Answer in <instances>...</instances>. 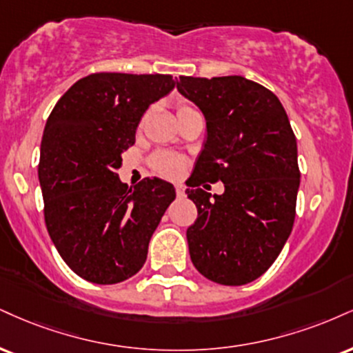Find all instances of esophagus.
I'll return each mask as SVG.
<instances>
[{
    "label": "esophagus",
    "mask_w": 353,
    "mask_h": 353,
    "mask_svg": "<svg viewBox=\"0 0 353 353\" xmlns=\"http://www.w3.org/2000/svg\"><path fill=\"white\" fill-rule=\"evenodd\" d=\"M176 194H177V197H184L185 195L184 184H176Z\"/></svg>",
    "instance_id": "esophagus-1"
}]
</instances>
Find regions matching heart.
I'll return each mask as SVG.
<instances>
[{
  "label": "heart",
  "mask_w": 353,
  "mask_h": 353,
  "mask_svg": "<svg viewBox=\"0 0 353 353\" xmlns=\"http://www.w3.org/2000/svg\"><path fill=\"white\" fill-rule=\"evenodd\" d=\"M190 110H195L188 103H179L177 105V117L182 113H188ZM151 165L156 172L165 177H176L179 176L182 168H184V159L181 156L174 154V152L168 151H159L156 152L151 158Z\"/></svg>",
  "instance_id": "1"
}]
</instances>
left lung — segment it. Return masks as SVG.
<instances>
[{"label": "left lung", "mask_w": 353, "mask_h": 353, "mask_svg": "<svg viewBox=\"0 0 353 353\" xmlns=\"http://www.w3.org/2000/svg\"><path fill=\"white\" fill-rule=\"evenodd\" d=\"M176 85L207 121L185 190L199 214L188 228L190 260L214 283H252L273 265L294 223L301 172L290 118L273 92L240 75L179 77ZM205 180H222L225 192L210 199L200 189Z\"/></svg>", "instance_id": "left-lung-1"}]
</instances>
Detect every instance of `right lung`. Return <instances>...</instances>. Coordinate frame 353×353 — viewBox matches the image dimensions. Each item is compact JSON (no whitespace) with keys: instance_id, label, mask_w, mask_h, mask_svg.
I'll return each mask as SVG.
<instances>
[{"instance_id":"right-lung-1","label":"right lung","mask_w":353,"mask_h":353,"mask_svg":"<svg viewBox=\"0 0 353 353\" xmlns=\"http://www.w3.org/2000/svg\"><path fill=\"white\" fill-rule=\"evenodd\" d=\"M174 85L172 75L99 72L72 85L49 114L39 159L46 227L87 281L114 284L138 273L176 199L165 181L146 177L128 189L118 177L144 112Z\"/></svg>"}]
</instances>
